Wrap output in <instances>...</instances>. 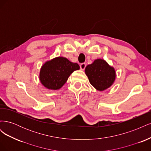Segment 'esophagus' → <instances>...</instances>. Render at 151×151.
<instances>
[{"label":"esophagus","instance_id":"esophagus-1","mask_svg":"<svg viewBox=\"0 0 151 151\" xmlns=\"http://www.w3.org/2000/svg\"><path fill=\"white\" fill-rule=\"evenodd\" d=\"M86 67V63H82L80 64V68H81V70H84Z\"/></svg>","mask_w":151,"mask_h":151}]
</instances>
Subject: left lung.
<instances>
[{
    "label": "left lung",
    "instance_id": "8db88e82",
    "mask_svg": "<svg viewBox=\"0 0 151 151\" xmlns=\"http://www.w3.org/2000/svg\"><path fill=\"white\" fill-rule=\"evenodd\" d=\"M86 74L91 85L99 91L110 87L115 79V71L104 60L97 59L86 67Z\"/></svg>",
    "mask_w": 151,
    "mask_h": 151
}]
</instances>
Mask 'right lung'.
<instances>
[{"label": "right lung", "mask_w": 151, "mask_h": 151, "mask_svg": "<svg viewBox=\"0 0 151 151\" xmlns=\"http://www.w3.org/2000/svg\"><path fill=\"white\" fill-rule=\"evenodd\" d=\"M79 69L77 63H72L66 58L57 57L42 66L40 79L47 88L57 90L66 83L73 72Z\"/></svg>", "instance_id": "add662e5"}]
</instances>
